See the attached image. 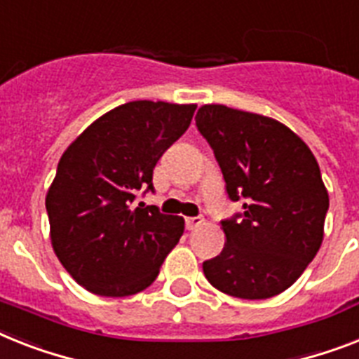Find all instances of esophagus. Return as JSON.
<instances>
[{
    "instance_id": "34e87169",
    "label": "esophagus",
    "mask_w": 359,
    "mask_h": 359,
    "mask_svg": "<svg viewBox=\"0 0 359 359\" xmlns=\"http://www.w3.org/2000/svg\"><path fill=\"white\" fill-rule=\"evenodd\" d=\"M205 223V217H186V229L195 230Z\"/></svg>"
}]
</instances>
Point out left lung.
Instances as JSON below:
<instances>
[{"label": "left lung", "mask_w": 359, "mask_h": 359, "mask_svg": "<svg viewBox=\"0 0 359 359\" xmlns=\"http://www.w3.org/2000/svg\"><path fill=\"white\" fill-rule=\"evenodd\" d=\"M197 129L214 149L230 201L243 212L221 221L226 243L203 271L215 290L269 299L304 273L325 236L328 191L310 147L260 114L203 104Z\"/></svg>", "instance_id": "left-lung-1"}]
</instances>
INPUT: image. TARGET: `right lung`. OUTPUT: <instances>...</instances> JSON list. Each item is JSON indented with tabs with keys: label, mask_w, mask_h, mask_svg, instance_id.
Returning <instances> with one entry per match:
<instances>
[{
	"label": "right lung",
	"mask_w": 359,
	"mask_h": 359,
	"mask_svg": "<svg viewBox=\"0 0 359 359\" xmlns=\"http://www.w3.org/2000/svg\"><path fill=\"white\" fill-rule=\"evenodd\" d=\"M197 104L130 101L95 119L64 151L46 195L51 245L84 290L127 297L149 287L179 243L184 219L133 206L153 170L186 133Z\"/></svg>",
	"instance_id": "obj_1"
}]
</instances>
